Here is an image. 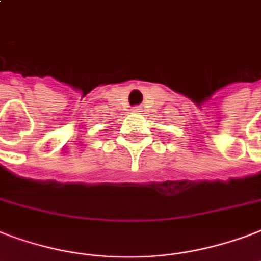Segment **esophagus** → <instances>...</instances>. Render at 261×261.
<instances>
[{
	"label": "esophagus",
	"instance_id": "obj_1",
	"mask_svg": "<svg viewBox=\"0 0 261 261\" xmlns=\"http://www.w3.org/2000/svg\"><path fill=\"white\" fill-rule=\"evenodd\" d=\"M141 107H139V105H135V107H133V109H131V111H133V112H141Z\"/></svg>",
	"mask_w": 261,
	"mask_h": 261
}]
</instances>
